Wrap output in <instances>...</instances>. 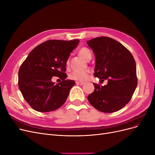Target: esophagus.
I'll list each match as a JSON object with an SVG mask.
<instances>
[{"instance_id": "obj_1", "label": "esophagus", "mask_w": 155, "mask_h": 155, "mask_svg": "<svg viewBox=\"0 0 155 155\" xmlns=\"http://www.w3.org/2000/svg\"><path fill=\"white\" fill-rule=\"evenodd\" d=\"M76 83V85H83L85 84L83 82H80V81H77Z\"/></svg>"}]
</instances>
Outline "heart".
Here are the masks:
<instances>
[{
	"mask_svg": "<svg viewBox=\"0 0 155 155\" xmlns=\"http://www.w3.org/2000/svg\"><path fill=\"white\" fill-rule=\"evenodd\" d=\"M79 55L88 61L89 59L92 58V53L91 50L87 47H82L79 50ZM67 64H69V59L67 61ZM90 76V72L88 70H74L71 74H70V78L72 79L79 81H87Z\"/></svg>",
	"mask_w": 155,
	"mask_h": 155,
	"instance_id": "1",
	"label": "heart"
}]
</instances>
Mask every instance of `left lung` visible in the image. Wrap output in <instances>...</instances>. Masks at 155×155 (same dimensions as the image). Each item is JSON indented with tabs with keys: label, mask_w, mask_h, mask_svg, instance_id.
<instances>
[{
	"label": "left lung",
	"mask_w": 155,
	"mask_h": 155,
	"mask_svg": "<svg viewBox=\"0 0 155 155\" xmlns=\"http://www.w3.org/2000/svg\"><path fill=\"white\" fill-rule=\"evenodd\" d=\"M96 58L94 77L107 85L93 83L94 91L89 94V103L103 112L111 113L122 109L132 97L137 87V67L133 55L118 41L108 37L87 41Z\"/></svg>",
	"instance_id": "left-lung-1"
}]
</instances>
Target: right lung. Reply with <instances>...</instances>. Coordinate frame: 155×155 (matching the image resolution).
<instances>
[{
    "label": "right lung",
    "instance_id": "1",
    "mask_svg": "<svg viewBox=\"0 0 155 155\" xmlns=\"http://www.w3.org/2000/svg\"><path fill=\"white\" fill-rule=\"evenodd\" d=\"M78 39L49 40L37 46L18 70V88L32 109L46 112L61 107L75 81L66 80L67 61L79 44ZM62 81L55 84L52 77Z\"/></svg>",
    "mask_w": 155,
    "mask_h": 155
}]
</instances>
